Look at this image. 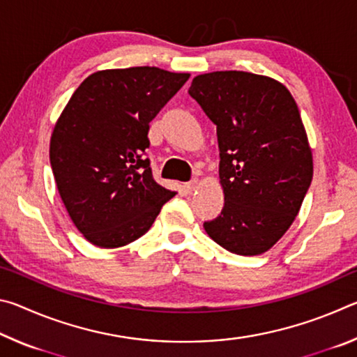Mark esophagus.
<instances>
[{"label": "esophagus", "instance_id": "34e87169", "mask_svg": "<svg viewBox=\"0 0 357 357\" xmlns=\"http://www.w3.org/2000/svg\"><path fill=\"white\" fill-rule=\"evenodd\" d=\"M197 189H198V179H192L190 183L184 184V190H185L187 193H192V192H195Z\"/></svg>", "mask_w": 357, "mask_h": 357}]
</instances>
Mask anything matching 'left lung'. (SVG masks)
I'll return each instance as SVG.
<instances>
[{
    "mask_svg": "<svg viewBox=\"0 0 357 357\" xmlns=\"http://www.w3.org/2000/svg\"><path fill=\"white\" fill-rule=\"evenodd\" d=\"M189 94L217 126L225 204L204 222L236 255L268 252L291 227L313 176L299 108L280 82L243 70L197 75Z\"/></svg>",
    "mask_w": 357,
    "mask_h": 357,
    "instance_id": "obj_1",
    "label": "left lung"
}]
</instances>
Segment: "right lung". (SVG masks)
<instances>
[{
	"label": "right lung",
	"instance_id": "1",
	"mask_svg": "<svg viewBox=\"0 0 357 357\" xmlns=\"http://www.w3.org/2000/svg\"><path fill=\"white\" fill-rule=\"evenodd\" d=\"M189 77L149 66L99 70L64 107L50 164L72 222L91 244L134 243L176 195L155 183L144 151L149 123Z\"/></svg>",
	"mask_w": 357,
	"mask_h": 357
}]
</instances>
